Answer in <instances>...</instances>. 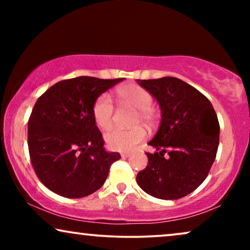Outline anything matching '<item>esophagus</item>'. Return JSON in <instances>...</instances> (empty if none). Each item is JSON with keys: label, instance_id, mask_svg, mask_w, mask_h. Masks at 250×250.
<instances>
[{"label": "esophagus", "instance_id": "1", "mask_svg": "<svg viewBox=\"0 0 250 250\" xmlns=\"http://www.w3.org/2000/svg\"><path fill=\"white\" fill-rule=\"evenodd\" d=\"M121 156H122V158H128V157L131 156V155H129L128 152H122Z\"/></svg>", "mask_w": 250, "mask_h": 250}]
</instances>
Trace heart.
<instances>
[{
  "instance_id": "obj_1",
  "label": "heart",
  "mask_w": 250,
  "mask_h": 250,
  "mask_svg": "<svg viewBox=\"0 0 250 250\" xmlns=\"http://www.w3.org/2000/svg\"><path fill=\"white\" fill-rule=\"evenodd\" d=\"M119 104L136 109L133 125L140 123L146 127H151L156 122V111L153 110L152 97L146 88L136 84L123 85L116 90ZM93 117L99 127L108 131L114 125L115 108L108 95H100L93 104ZM146 138V131L142 127L132 129H115L105 135V142L109 149L114 151H129L134 149Z\"/></svg>"
}]
</instances>
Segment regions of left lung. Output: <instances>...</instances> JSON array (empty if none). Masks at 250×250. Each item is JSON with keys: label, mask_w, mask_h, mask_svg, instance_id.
Wrapping results in <instances>:
<instances>
[{"label": "left lung", "mask_w": 250, "mask_h": 250, "mask_svg": "<svg viewBox=\"0 0 250 250\" xmlns=\"http://www.w3.org/2000/svg\"><path fill=\"white\" fill-rule=\"evenodd\" d=\"M162 109L158 132L148 145V165L136 182L150 196L180 199L206 179L216 157L220 124L210 101L197 88L176 77L138 80ZM169 152L165 157L164 153Z\"/></svg>", "instance_id": "left-lung-1"}]
</instances>
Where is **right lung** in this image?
<instances>
[{
  "mask_svg": "<svg viewBox=\"0 0 250 250\" xmlns=\"http://www.w3.org/2000/svg\"><path fill=\"white\" fill-rule=\"evenodd\" d=\"M124 80L80 76L60 81L37 99L28 119L30 163L52 192L82 198L100 189L118 152H107L93 117L99 95Z\"/></svg>",
  "mask_w": 250,
  "mask_h": 250,
  "instance_id": "right-lung-1",
  "label": "right lung"
}]
</instances>
